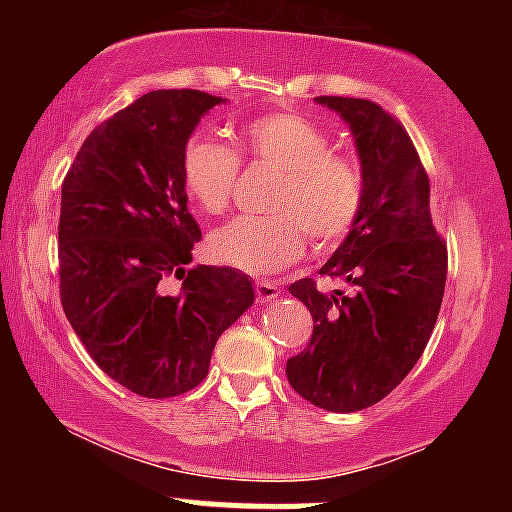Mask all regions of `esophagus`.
<instances>
[{
    "mask_svg": "<svg viewBox=\"0 0 512 512\" xmlns=\"http://www.w3.org/2000/svg\"><path fill=\"white\" fill-rule=\"evenodd\" d=\"M255 293H257V301L269 303V301H274V298H279L281 286L274 284V281H257Z\"/></svg>",
    "mask_w": 512,
    "mask_h": 512,
    "instance_id": "34e87169",
    "label": "esophagus"
}]
</instances>
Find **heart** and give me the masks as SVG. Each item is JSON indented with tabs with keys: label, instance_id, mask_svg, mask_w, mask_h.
Masks as SVG:
<instances>
[{
	"label": "heart",
	"instance_id": "b5f03b06",
	"mask_svg": "<svg viewBox=\"0 0 512 512\" xmlns=\"http://www.w3.org/2000/svg\"><path fill=\"white\" fill-rule=\"evenodd\" d=\"M279 170L269 209L272 216H238L209 236L216 262L252 276H267L301 260L308 236L317 248L339 243L363 204L361 168L330 151V137L296 113H269L245 122L236 149L197 134L182 149V185L207 214L226 211L236 187L240 158Z\"/></svg>",
	"mask_w": 512,
	"mask_h": 512
}]
</instances>
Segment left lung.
<instances>
[{
    "mask_svg": "<svg viewBox=\"0 0 512 512\" xmlns=\"http://www.w3.org/2000/svg\"><path fill=\"white\" fill-rule=\"evenodd\" d=\"M349 125L363 175V204L320 274L349 289L289 286L313 315V337L286 363L293 390L315 407L351 414L373 407L424 354L448 276V248L431 219V185L409 134L378 103L320 96Z\"/></svg>",
    "mask_w": 512,
    "mask_h": 512,
    "instance_id": "left-lung-1",
    "label": "left lung"
}]
</instances>
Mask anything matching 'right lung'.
Segmentation results:
<instances>
[{
	"label": "right lung",
	"instance_id": "right-lung-1",
	"mask_svg": "<svg viewBox=\"0 0 512 512\" xmlns=\"http://www.w3.org/2000/svg\"><path fill=\"white\" fill-rule=\"evenodd\" d=\"M226 98L163 88L105 120L62 182L60 298L93 361L134 395L166 399L207 378L216 342L255 303L248 274L192 262L182 149ZM183 279L178 294L165 289Z\"/></svg>",
	"mask_w": 512,
	"mask_h": 512
}]
</instances>
